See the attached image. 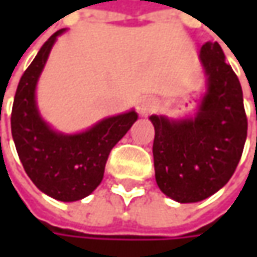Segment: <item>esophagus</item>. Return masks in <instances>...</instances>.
I'll use <instances>...</instances> for the list:
<instances>
[{"instance_id": "1", "label": "esophagus", "mask_w": 257, "mask_h": 257, "mask_svg": "<svg viewBox=\"0 0 257 257\" xmlns=\"http://www.w3.org/2000/svg\"><path fill=\"white\" fill-rule=\"evenodd\" d=\"M157 108V101L152 97H142L137 103V111L140 115H149Z\"/></svg>"}]
</instances>
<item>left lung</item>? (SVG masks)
Wrapping results in <instances>:
<instances>
[{"mask_svg": "<svg viewBox=\"0 0 257 257\" xmlns=\"http://www.w3.org/2000/svg\"><path fill=\"white\" fill-rule=\"evenodd\" d=\"M200 64L207 80L196 114L150 115L156 182L179 203L202 202L219 192L236 170L247 136L242 87L219 43L203 44Z\"/></svg>", "mask_w": 257, "mask_h": 257, "instance_id": "8db88e82", "label": "left lung"}]
</instances>
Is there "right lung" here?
Here are the masks:
<instances>
[{
  "instance_id": "obj_1",
  "label": "right lung",
  "mask_w": 257,
  "mask_h": 257,
  "mask_svg": "<svg viewBox=\"0 0 257 257\" xmlns=\"http://www.w3.org/2000/svg\"><path fill=\"white\" fill-rule=\"evenodd\" d=\"M65 28L51 35L25 70L15 93L11 133L25 173L35 186L60 202H77L97 189L108 154L137 120V113L103 118L84 132L65 134L41 117L37 105V84L51 48Z\"/></svg>"
}]
</instances>
